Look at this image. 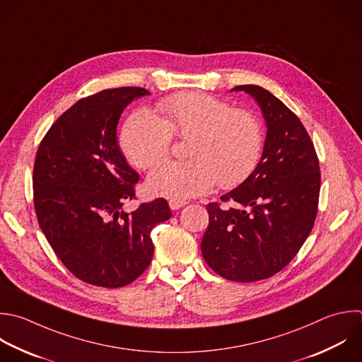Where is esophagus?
<instances>
[{
	"mask_svg": "<svg viewBox=\"0 0 362 362\" xmlns=\"http://www.w3.org/2000/svg\"><path fill=\"white\" fill-rule=\"evenodd\" d=\"M168 204H170V208H171V209H174V211H177V209L182 208L184 205H187V202H185V201H170Z\"/></svg>",
	"mask_w": 362,
	"mask_h": 362,
	"instance_id": "esophagus-1",
	"label": "esophagus"
}]
</instances>
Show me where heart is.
Masks as SVG:
<instances>
[{
	"instance_id": "1",
	"label": "heart",
	"mask_w": 362,
	"mask_h": 362,
	"mask_svg": "<svg viewBox=\"0 0 362 362\" xmlns=\"http://www.w3.org/2000/svg\"><path fill=\"white\" fill-rule=\"evenodd\" d=\"M161 119L141 109L123 126L120 147L127 161L150 170L167 160L171 134L189 137L184 163H168L148 177V189L171 201L206 194L218 182L230 188L257 165L264 143L260 119L247 109H232L201 92L178 93L158 105Z\"/></svg>"
}]
</instances>
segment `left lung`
I'll use <instances>...</instances> for the list:
<instances>
[{"instance_id":"8db88e82","label":"left lung","mask_w":362,"mask_h":362,"mask_svg":"<svg viewBox=\"0 0 362 362\" xmlns=\"http://www.w3.org/2000/svg\"><path fill=\"white\" fill-rule=\"evenodd\" d=\"M266 122L260 161L222 201L236 208L206 205L209 225L201 242L208 266L223 279L240 283L267 279L296 256L310 235L318 205V158L300 119L274 95L242 85Z\"/></svg>"}]
</instances>
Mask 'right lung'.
<instances>
[{
	"label": "right lung",
	"mask_w": 362,
	"mask_h": 362,
	"mask_svg": "<svg viewBox=\"0 0 362 362\" xmlns=\"http://www.w3.org/2000/svg\"><path fill=\"white\" fill-rule=\"evenodd\" d=\"M117 88L81 99L49 129L34 165L40 226L61 262L81 280L123 287L151 263L153 228L171 218L164 198L123 211L134 198L139 174L117 144L123 110L148 96Z\"/></svg>",
	"instance_id": "add662e5"
}]
</instances>
